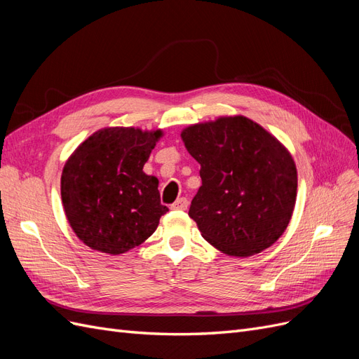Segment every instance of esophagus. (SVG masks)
Segmentation results:
<instances>
[{
    "instance_id": "obj_1",
    "label": "esophagus",
    "mask_w": 359,
    "mask_h": 359,
    "mask_svg": "<svg viewBox=\"0 0 359 359\" xmlns=\"http://www.w3.org/2000/svg\"><path fill=\"white\" fill-rule=\"evenodd\" d=\"M187 206H189V201L186 198H180V199H177L175 202L170 205V208L172 210H181V211H184V210H187Z\"/></svg>"
}]
</instances>
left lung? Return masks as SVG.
Returning <instances> with one entry per match:
<instances>
[{"mask_svg": "<svg viewBox=\"0 0 359 359\" xmlns=\"http://www.w3.org/2000/svg\"><path fill=\"white\" fill-rule=\"evenodd\" d=\"M181 139L201 165L202 186L189 215L222 253L248 257L283 235L298 175L289 151L243 115L189 126Z\"/></svg>", "mask_w": 359, "mask_h": 359, "instance_id": "left-lung-1", "label": "left lung"}]
</instances>
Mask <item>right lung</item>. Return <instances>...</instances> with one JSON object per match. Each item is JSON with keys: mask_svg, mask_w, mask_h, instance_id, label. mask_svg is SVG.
Here are the masks:
<instances>
[{"mask_svg": "<svg viewBox=\"0 0 359 359\" xmlns=\"http://www.w3.org/2000/svg\"><path fill=\"white\" fill-rule=\"evenodd\" d=\"M161 130L106 127L74 149L62 169L64 212L79 240L97 252L121 255L157 229L168 206L158 180L142 170Z\"/></svg>", "mask_w": 359, "mask_h": 359, "instance_id": "1", "label": "right lung"}]
</instances>
